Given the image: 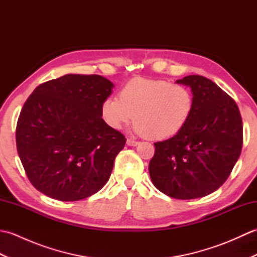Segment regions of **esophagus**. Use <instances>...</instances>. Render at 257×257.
Returning a JSON list of instances; mask_svg holds the SVG:
<instances>
[{"instance_id":"34e87169","label":"esophagus","mask_w":257,"mask_h":257,"mask_svg":"<svg viewBox=\"0 0 257 257\" xmlns=\"http://www.w3.org/2000/svg\"><path fill=\"white\" fill-rule=\"evenodd\" d=\"M140 143L139 141H135V140H132V139H127V145L130 146V147H136L138 146Z\"/></svg>"}]
</instances>
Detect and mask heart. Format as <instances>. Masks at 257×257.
<instances>
[{
	"label": "heart",
	"mask_w": 257,
	"mask_h": 257,
	"mask_svg": "<svg viewBox=\"0 0 257 257\" xmlns=\"http://www.w3.org/2000/svg\"><path fill=\"white\" fill-rule=\"evenodd\" d=\"M193 95L183 85L162 79L137 77L125 83L118 97L101 103V117L109 127L119 130L135 118L134 132L152 140L178 135L192 116Z\"/></svg>",
	"instance_id": "b5f03b06"
}]
</instances>
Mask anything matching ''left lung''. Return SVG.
Here are the masks:
<instances>
[{
	"mask_svg": "<svg viewBox=\"0 0 257 257\" xmlns=\"http://www.w3.org/2000/svg\"><path fill=\"white\" fill-rule=\"evenodd\" d=\"M177 83L192 91V116L178 135L155 144L149 173L162 193L190 200L226 181L241 155L243 124L235 101L212 80L190 75Z\"/></svg>",
	"mask_w": 257,
	"mask_h": 257,
	"instance_id": "left-lung-1",
	"label": "left lung"
}]
</instances>
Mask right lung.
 Listing matches in <instances>:
<instances>
[{
    "mask_svg": "<svg viewBox=\"0 0 257 257\" xmlns=\"http://www.w3.org/2000/svg\"><path fill=\"white\" fill-rule=\"evenodd\" d=\"M113 84L99 75L68 74L37 86L16 125L19 157L31 183L59 201L98 192L123 149L122 134L101 118Z\"/></svg>",
    "mask_w": 257,
    "mask_h": 257,
    "instance_id": "add662e5",
    "label": "right lung"
}]
</instances>
